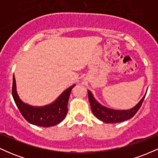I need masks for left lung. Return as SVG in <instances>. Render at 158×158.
<instances>
[{"label":"left lung","mask_w":158,"mask_h":158,"mask_svg":"<svg viewBox=\"0 0 158 158\" xmlns=\"http://www.w3.org/2000/svg\"><path fill=\"white\" fill-rule=\"evenodd\" d=\"M88 95L91 111L97 118L106 123H117L128 120L135 115L141 107L146 94L135 107L127 110H115L102 106L96 100L89 90H88Z\"/></svg>","instance_id":"left-lung-1"}]
</instances>
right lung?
I'll use <instances>...</instances> for the list:
<instances>
[{"label":"right lung","mask_w":158,"mask_h":158,"mask_svg":"<svg viewBox=\"0 0 158 158\" xmlns=\"http://www.w3.org/2000/svg\"><path fill=\"white\" fill-rule=\"evenodd\" d=\"M75 85L69 87L54 102L44 106H30L20 99L16 90L15 76H13L12 93L16 106L27 122L38 126L51 127L59 124L66 117L69 97Z\"/></svg>","instance_id":"right-lung-1"}]
</instances>
